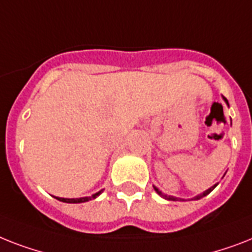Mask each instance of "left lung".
Instances as JSON below:
<instances>
[{"label": "left lung", "instance_id": "obj_1", "mask_svg": "<svg viewBox=\"0 0 252 252\" xmlns=\"http://www.w3.org/2000/svg\"><path fill=\"white\" fill-rule=\"evenodd\" d=\"M222 99H224V101H225V103H226V105L229 106V103H228V99H226L225 97H222ZM216 186H218V184H215L214 186H211V188H210V189H207V190H206V191H203V193H202V194H198L197 197H194L193 199L198 200V199H200V198L206 197V195H207V194H210V193H211L212 190H214L215 188H216ZM154 190H155V191H157V193L159 194V195H160L161 198H164V199H167V200H184V199H181V198L172 197V195H167V194H163V193H161V191H160V190H159L158 188H157V186H154Z\"/></svg>", "mask_w": 252, "mask_h": 252}]
</instances>
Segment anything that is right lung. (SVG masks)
Masks as SVG:
<instances>
[{
    "mask_svg": "<svg viewBox=\"0 0 252 252\" xmlns=\"http://www.w3.org/2000/svg\"><path fill=\"white\" fill-rule=\"evenodd\" d=\"M103 191V189L97 191L95 194H92L91 197H83V198H59V197H54L55 199L61 200V202H64V203H84V202H89L92 199H95V198L99 195V194Z\"/></svg>",
    "mask_w": 252,
    "mask_h": 252,
    "instance_id": "add662e5",
    "label": "right lung"
}]
</instances>
